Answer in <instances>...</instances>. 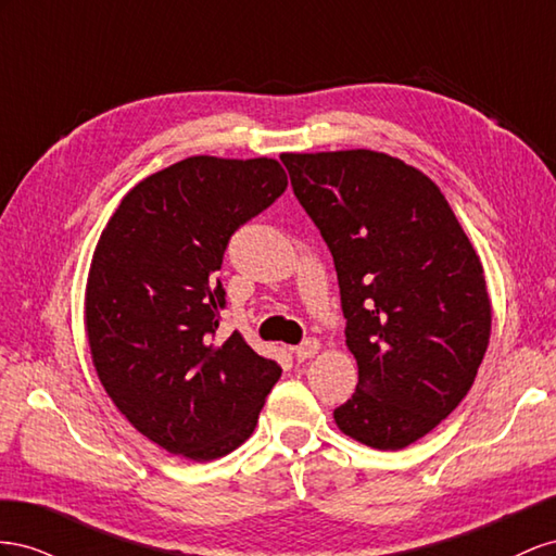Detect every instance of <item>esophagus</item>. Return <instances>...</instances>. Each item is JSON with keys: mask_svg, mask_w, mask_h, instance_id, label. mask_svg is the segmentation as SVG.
<instances>
[{"mask_svg": "<svg viewBox=\"0 0 556 556\" xmlns=\"http://www.w3.org/2000/svg\"><path fill=\"white\" fill-rule=\"evenodd\" d=\"M293 354H295V358H298V361H307V358H312L314 354H319V340L307 338L303 344H298V346L293 349Z\"/></svg>", "mask_w": 556, "mask_h": 556, "instance_id": "obj_1", "label": "esophagus"}]
</instances>
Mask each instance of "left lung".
I'll use <instances>...</instances> for the list:
<instances>
[{"mask_svg": "<svg viewBox=\"0 0 556 556\" xmlns=\"http://www.w3.org/2000/svg\"><path fill=\"white\" fill-rule=\"evenodd\" d=\"M293 193L336 263L358 363L340 431L403 450L466 399L484 358V269L440 188L377 151L283 153Z\"/></svg>", "mask_w": 556, "mask_h": 556, "instance_id": "8db88e82", "label": "left lung"}]
</instances>
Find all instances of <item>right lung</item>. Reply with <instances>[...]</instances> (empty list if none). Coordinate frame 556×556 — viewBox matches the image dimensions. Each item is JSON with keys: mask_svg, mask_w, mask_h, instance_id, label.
I'll return each instance as SVG.
<instances>
[{"mask_svg": "<svg viewBox=\"0 0 556 556\" xmlns=\"http://www.w3.org/2000/svg\"><path fill=\"white\" fill-rule=\"evenodd\" d=\"M287 186L273 157H186L139 181L94 249V370L125 419L169 454L212 462L240 447L281 377L237 330L218 338L226 289L216 273L230 237Z\"/></svg>", "mask_w": 556, "mask_h": 556, "instance_id": "1", "label": "right lung"}]
</instances>
